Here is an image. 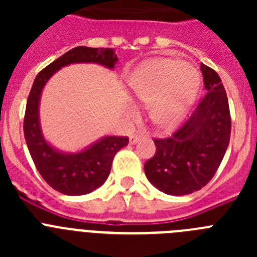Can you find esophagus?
Wrapping results in <instances>:
<instances>
[{"mask_svg":"<svg viewBox=\"0 0 257 257\" xmlns=\"http://www.w3.org/2000/svg\"><path fill=\"white\" fill-rule=\"evenodd\" d=\"M143 136H144V135H143V134H133V135H131L130 138H128V143H130L131 145L136 144V143H138L140 139H142Z\"/></svg>","mask_w":257,"mask_h":257,"instance_id":"1","label":"esophagus"}]
</instances>
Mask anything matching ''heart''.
<instances>
[{
  "label": "heart",
  "mask_w": 257,
  "mask_h": 257,
  "mask_svg": "<svg viewBox=\"0 0 257 257\" xmlns=\"http://www.w3.org/2000/svg\"><path fill=\"white\" fill-rule=\"evenodd\" d=\"M201 77L193 65L175 58L147 60L127 78L131 95L144 104H151L153 121L163 128L176 127L198 94ZM130 112L135 106L128 104Z\"/></svg>",
  "instance_id": "obj_1"
}]
</instances>
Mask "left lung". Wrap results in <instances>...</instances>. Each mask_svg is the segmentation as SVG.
<instances>
[{"mask_svg":"<svg viewBox=\"0 0 257 257\" xmlns=\"http://www.w3.org/2000/svg\"><path fill=\"white\" fill-rule=\"evenodd\" d=\"M207 94L172 136L156 139V154L144 165L145 176L170 196L202 189L219 169L230 140L228 97L219 74L201 63Z\"/></svg>","mask_w":257,"mask_h":257,"instance_id":"1","label":"left lung"}]
</instances>
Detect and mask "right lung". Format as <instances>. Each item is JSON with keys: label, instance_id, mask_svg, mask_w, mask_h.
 <instances>
[{"label": "right lung", "instance_id": "1", "mask_svg": "<svg viewBox=\"0 0 257 257\" xmlns=\"http://www.w3.org/2000/svg\"><path fill=\"white\" fill-rule=\"evenodd\" d=\"M118 58L114 49L78 46L65 52L36 77L27 100L24 136L32 160L50 187L67 196H82L104 184L115 153L128 144L127 138L103 136L77 152H63L45 139L40 122V101L49 79L70 64H99L114 69Z\"/></svg>", "mask_w": 257, "mask_h": 257}]
</instances>
